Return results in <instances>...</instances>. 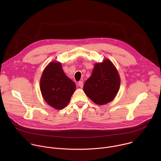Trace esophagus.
<instances>
[{"label":"esophagus","instance_id":"esophagus-1","mask_svg":"<svg viewBox=\"0 0 161 161\" xmlns=\"http://www.w3.org/2000/svg\"><path fill=\"white\" fill-rule=\"evenodd\" d=\"M78 85H79V86H80L81 88H83V81H80L78 82Z\"/></svg>","mask_w":161,"mask_h":161}]
</instances>
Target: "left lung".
<instances>
[{"label":"left lung","instance_id":"obj_1","mask_svg":"<svg viewBox=\"0 0 161 161\" xmlns=\"http://www.w3.org/2000/svg\"><path fill=\"white\" fill-rule=\"evenodd\" d=\"M120 84L117 70L112 62L106 59L95 64L92 74L83 85V90L93 102L103 105L113 100Z\"/></svg>","mask_w":161,"mask_h":161}]
</instances>
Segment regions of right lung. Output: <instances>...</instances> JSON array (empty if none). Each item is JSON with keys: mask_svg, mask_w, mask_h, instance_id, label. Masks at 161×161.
Wrapping results in <instances>:
<instances>
[{"mask_svg": "<svg viewBox=\"0 0 161 161\" xmlns=\"http://www.w3.org/2000/svg\"><path fill=\"white\" fill-rule=\"evenodd\" d=\"M40 88L45 101L53 108L61 109L69 103L76 85L65 75L60 62H52L42 74Z\"/></svg>", "mask_w": 161, "mask_h": 161, "instance_id": "1", "label": "right lung"}]
</instances>
